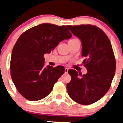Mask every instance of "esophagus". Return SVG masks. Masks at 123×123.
<instances>
[{"mask_svg":"<svg viewBox=\"0 0 123 123\" xmlns=\"http://www.w3.org/2000/svg\"><path fill=\"white\" fill-rule=\"evenodd\" d=\"M68 71V68H65V73H67Z\"/></svg>","mask_w":123,"mask_h":123,"instance_id":"esophagus-1","label":"esophagus"}]
</instances>
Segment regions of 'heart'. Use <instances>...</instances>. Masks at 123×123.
Returning a JSON list of instances; mask_svg holds the SVG:
<instances>
[{"label": "heart", "instance_id": "obj_1", "mask_svg": "<svg viewBox=\"0 0 123 123\" xmlns=\"http://www.w3.org/2000/svg\"><path fill=\"white\" fill-rule=\"evenodd\" d=\"M72 40H74V39H72Z\"/></svg>", "mask_w": 123, "mask_h": 123}]
</instances>
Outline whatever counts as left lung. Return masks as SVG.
Returning <instances> with one entry per match:
<instances>
[{"mask_svg":"<svg viewBox=\"0 0 123 123\" xmlns=\"http://www.w3.org/2000/svg\"><path fill=\"white\" fill-rule=\"evenodd\" d=\"M81 40V56L87 72L82 75L74 69L68 73L71 80L66 85L68 93L75 102L89 105L107 93L115 73L116 61L109 39L97 26L91 25L67 26Z\"/></svg>","mask_w":123,"mask_h":123,"instance_id":"1","label":"left lung"}]
</instances>
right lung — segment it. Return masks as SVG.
<instances>
[{
    "label": "right lung",
    "mask_w": 123,
    "mask_h": 123,
    "mask_svg": "<svg viewBox=\"0 0 123 123\" xmlns=\"http://www.w3.org/2000/svg\"><path fill=\"white\" fill-rule=\"evenodd\" d=\"M71 37L66 26L50 23L36 26L20 36L12 49L10 69L12 81L23 97L38 101L49 94L65 68H45L43 56Z\"/></svg>",
    "instance_id": "right-lung-1"
}]
</instances>
